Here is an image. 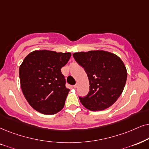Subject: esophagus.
I'll return each mask as SVG.
<instances>
[{
    "label": "esophagus",
    "instance_id": "esophagus-1",
    "mask_svg": "<svg viewBox=\"0 0 149 149\" xmlns=\"http://www.w3.org/2000/svg\"><path fill=\"white\" fill-rule=\"evenodd\" d=\"M77 87H78V84H76L74 86H73V88H76Z\"/></svg>",
    "mask_w": 149,
    "mask_h": 149
}]
</instances>
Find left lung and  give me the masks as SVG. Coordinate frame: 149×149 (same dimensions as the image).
<instances>
[{
	"mask_svg": "<svg viewBox=\"0 0 149 149\" xmlns=\"http://www.w3.org/2000/svg\"><path fill=\"white\" fill-rule=\"evenodd\" d=\"M89 80V91L79 97L82 105L93 111L109 108L120 96L127 78L123 62L112 53L90 51L73 54Z\"/></svg>",
	"mask_w": 149,
	"mask_h": 149,
	"instance_id": "8db88e82",
	"label": "left lung"
}]
</instances>
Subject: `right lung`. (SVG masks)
<instances>
[{"label": "right lung", "instance_id": "1", "mask_svg": "<svg viewBox=\"0 0 149 149\" xmlns=\"http://www.w3.org/2000/svg\"><path fill=\"white\" fill-rule=\"evenodd\" d=\"M71 56V53L34 51L22 61L20 86L26 100L37 111L53 115L63 109L69 89L61 69Z\"/></svg>", "mask_w": 149, "mask_h": 149}]
</instances>
